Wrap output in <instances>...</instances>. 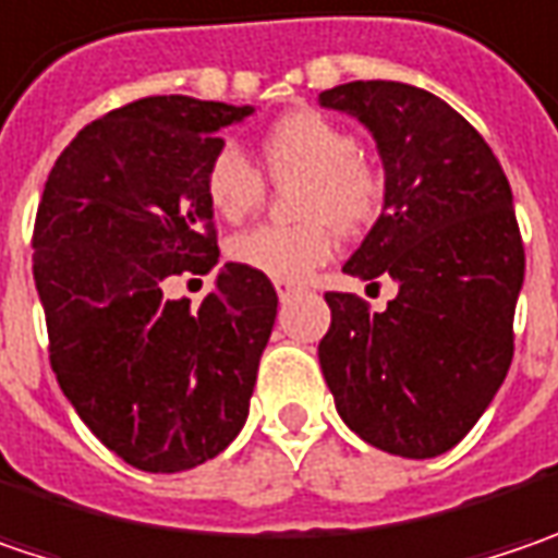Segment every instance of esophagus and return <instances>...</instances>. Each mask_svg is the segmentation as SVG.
I'll return each mask as SVG.
<instances>
[{
    "instance_id": "1",
    "label": "esophagus",
    "mask_w": 558,
    "mask_h": 558,
    "mask_svg": "<svg viewBox=\"0 0 558 558\" xmlns=\"http://www.w3.org/2000/svg\"><path fill=\"white\" fill-rule=\"evenodd\" d=\"M294 292H301V286H298V282H286V279H276V294H279L282 301H289Z\"/></svg>"
}]
</instances>
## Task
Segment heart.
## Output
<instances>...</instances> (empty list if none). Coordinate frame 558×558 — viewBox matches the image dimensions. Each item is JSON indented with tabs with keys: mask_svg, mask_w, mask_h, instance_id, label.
Instances as JSON below:
<instances>
[{
	"mask_svg": "<svg viewBox=\"0 0 558 558\" xmlns=\"http://www.w3.org/2000/svg\"><path fill=\"white\" fill-rule=\"evenodd\" d=\"M260 156L272 182H294V226H254L229 241V257L269 279L298 282L326 264L339 232H364L376 222L386 201V179L361 156L349 128L317 109H294L266 128ZM209 207L216 216L238 222L264 204V172L226 144L209 159L204 175Z\"/></svg>",
	"mask_w": 558,
	"mask_h": 558,
	"instance_id": "obj_1",
	"label": "heart"
}]
</instances>
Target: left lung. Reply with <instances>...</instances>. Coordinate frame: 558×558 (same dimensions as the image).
I'll return each instance as SVG.
<instances>
[{"mask_svg":"<svg viewBox=\"0 0 558 558\" xmlns=\"http://www.w3.org/2000/svg\"><path fill=\"white\" fill-rule=\"evenodd\" d=\"M320 106L374 134L386 201L342 269L399 294L383 314L349 292L332 311L320 367L339 417L402 459L449 452L509 374L524 244L512 187L487 141L459 112L399 81H351Z\"/></svg>","mask_w":558,"mask_h":558,"instance_id":"left-lung-1","label":"left lung"}]
</instances>
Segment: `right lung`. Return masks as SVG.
Here are the masks:
<instances>
[{"label": "right lung", "instance_id": "add662e5", "mask_svg": "<svg viewBox=\"0 0 558 558\" xmlns=\"http://www.w3.org/2000/svg\"><path fill=\"white\" fill-rule=\"evenodd\" d=\"M254 106L144 97L77 131L34 222L49 364L81 421L122 461L175 474L216 459L247 421L272 323L264 272L226 264L213 292L166 301L169 276L219 264L204 191L219 131Z\"/></svg>", "mask_w": 558, "mask_h": 558}]
</instances>
